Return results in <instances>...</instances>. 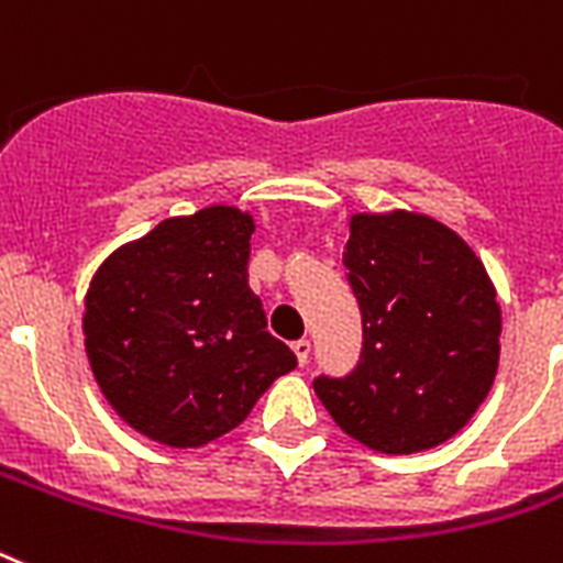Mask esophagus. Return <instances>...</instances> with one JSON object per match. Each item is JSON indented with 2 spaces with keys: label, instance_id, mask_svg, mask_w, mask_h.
<instances>
[{
  "label": "esophagus",
  "instance_id": "obj_1",
  "mask_svg": "<svg viewBox=\"0 0 563 563\" xmlns=\"http://www.w3.org/2000/svg\"><path fill=\"white\" fill-rule=\"evenodd\" d=\"M294 354H296V360H299V366H305L310 357V340H296Z\"/></svg>",
  "mask_w": 563,
  "mask_h": 563
}]
</instances>
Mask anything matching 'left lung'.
Listing matches in <instances>:
<instances>
[{
  "label": "left lung",
  "instance_id": "obj_1",
  "mask_svg": "<svg viewBox=\"0 0 563 563\" xmlns=\"http://www.w3.org/2000/svg\"><path fill=\"white\" fill-rule=\"evenodd\" d=\"M345 278L363 319L357 366L313 377L345 433L380 453H418L471 421L500 363V305L483 261L424 214H354Z\"/></svg>",
  "mask_w": 563,
  "mask_h": 563
}]
</instances>
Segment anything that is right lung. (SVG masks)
Masks as SVG:
<instances>
[{
    "instance_id": "obj_1",
    "label": "right lung",
    "mask_w": 563,
    "mask_h": 563,
    "mask_svg": "<svg viewBox=\"0 0 563 563\" xmlns=\"http://www.w3.org/2000/svg\"><path fill=\"white\" fill-rule=\"evenodd\" d=\"M253 218L211 206L162 220L98 267L84 334L103 398L133 430L200 448L235 430L296 354L246 285Z\"/></svg>"
}]
</instances>
